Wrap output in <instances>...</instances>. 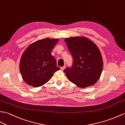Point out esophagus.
<instances>
[{"mask_svg":"<svg viewBox=\"0 0 125 125\" xmlns=\"http://www.w3.org/2000/svg\"><path fill=\"white\" fill-rule=\"evenodd\" d=\"M65 66H62V67H61V70L63 71L65 69Z\"/></svg>","mask_w":125,"mask_h":125,"instance_id":"1","label":"esophagus"}]
</instances>
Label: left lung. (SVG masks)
Instances as JSON below:
<instances>
[{
  "mask_svg": "<svg viewBox=\"0 0 125 125\" xmlns=\"http://www.w3.org/2000/svg\"><path fill=\"white\" fill-rule=\"evenodd\" d=\"M66 46L73 58V65L64 70L69 81L80 88L94 85L103 70V59L99 48L85 37L66 38Z\"/></svg>",
  "mask_w": 125,
  "mask_h": 125,
  "instance_id": "1",
  "label": "left lung"
}]
</instances>
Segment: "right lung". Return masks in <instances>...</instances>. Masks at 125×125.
Masks as SVG:
<instances>
[{
  "label": "right lung",
  "mask_w": 125,
  "mask_h": 125,
  "mask_svg": "<svg viewBox=\"0 0 125 125\" xmlns=\"http://www.w3.org/2000/svg\"><path fill=\"white\" fill-rule=\"evenodd\" d=\"M48 38L31 43L23 52L20 62V71L28 85L38 87L47 83L60 68L51 54L59 42Z\"/></svg>",
  "instance_id": "1"
}]
</instances>
